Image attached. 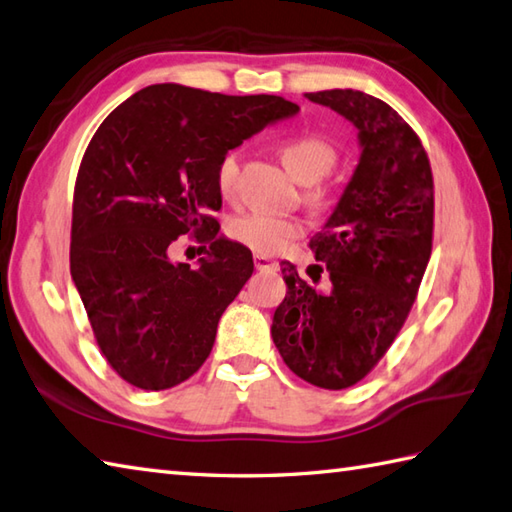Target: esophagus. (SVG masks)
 I'll use <instances>...</instances> for the list:
<instances>
[{"label":"esophagus","instance_id":"34e87169","mask_svg":"<svg viewBox=\"0 0 512 512\" xmlns=\"http://www.w3.org/2000/svg\"><path fill=\"white\" fill-rule=\"evenodd\" d=\"M255 268L257 270H275L277 262L266 255H255Z\"/></svg>","mask_w":512,"mask_h":512}]
</instances>
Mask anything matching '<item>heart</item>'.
<instances>
[{"label":"heart","instance_id":"heart-1","mask_svg":"<svg viewBox=\"0 0 512 512\" xmlns=\"http://www.w3.org/2000/svg\"><path fill=\"white\" fill-rule=\"evenodd\" d=\"M279 157L286 170L299 184L310 186L324 179L337 164V150L328 139L319 135L290 137L279 146ZM217 188L224 197L235 195L239 179V153L228 150L217 164ZM308 202L322 206L326 202L324 190H310ZM230 237L242 246L255 250L259 255H275L302 235V226L290 219H282L266 213H248L230 222Z\"/></svg>","mask_w":512,"mask_h":512}]
</instances>
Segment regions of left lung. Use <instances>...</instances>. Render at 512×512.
I'll return each mask as SVG.
<instances>
[{
  "mask_svg": "<svg viewBox=\"0 0 512 512\" xmlns=\"http://www.w3.org/2000/svg\"><path fill=\"white\" fill-rule=\"evenodd\" d=\"M306 97L357 128L362 155L310 239L315 259L326 264V288L282 262L288 290L270 335L297 377L342 390L375 368L415 302L433 250V173L415 130L382 99L353 88Z\"/></svg>",
  "mask_w": 512,
  "mask_h": 512,
  "instance_id": "8db88e82",
  "label": "left lung"
}]
</instances>
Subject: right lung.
Listing matches in <instances>:
<instances>
[{"label":"right lung","mask_w":512,"mask_h":512,"mask_svg":"<svg viewBox=\"0 0 512 512\" xmlns=\"http://www.w3.org/2000/svg\"><path fill=\"white\" fill-rule=\"evenodd\" d=\"M277 95H222L153 84L90 139L79 166L70 275L108 364L128 384L166 390L197 373L219 317L253 275V255L219 235L217 164L268 124L297 115ZM193 232L197 269L167 246Z\"/></svg>","instance_id":"1"}]
</instances>
